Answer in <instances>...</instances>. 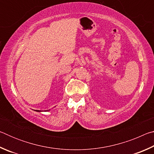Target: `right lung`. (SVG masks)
Instances as JSON below:
<instances>
[{"label": "right lung", "instance_id": "add662e5", "mask_svg": "<svg viewBox=\"0 0 154 154\" xmlns=\"http://www.w3.org/2000/svg\"><path fill=\"white\" fill-rule=\"evenodd\" d=\"M35 111H37V112H41L42 111H39V110H35ZM48 111H49V110H48Z\"/></svg>", "mask_w": 154, "mask_h": 154}]
</instances>
